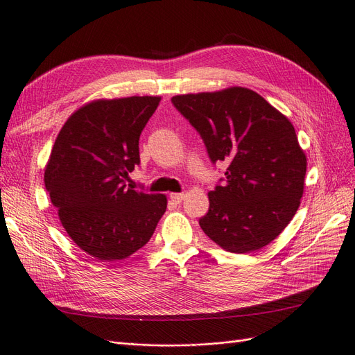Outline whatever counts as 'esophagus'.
I'll list each match as a JSON object with an SVG mask.
<instances>
[{"instance_id": "1", "label": "esophagus", "mask_w": 355, "mask_h": 355, "mask_svg": "<svg viewBox=\"0 0 355 355\" xmlns=\"http://www.w3.org/2000/svg\"><path fill=\"white\" fill-rule=\"evenodd\" d=\"M169 199H171V202H174L175 205H178V203L182 202V199H184V194H182V193H171Z\"/></svg>"}]
</instances>
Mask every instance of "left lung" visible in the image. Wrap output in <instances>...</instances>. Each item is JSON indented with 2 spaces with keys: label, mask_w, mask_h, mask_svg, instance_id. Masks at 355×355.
Here are the masks:
<instances>
[{
  "label": "left lung",
  "mask_w": 355,
  "mask_h": 355,
  "mask_svg": "<svg viewBox=\"0 0 355 355\" xmlns=\"http://www.w3.org/2000/svg\"><path fill=\"white\" fill-rule=\"evenodd\" d=\"M171 102L200 135L212 164H228L199 219L203 232L231 253L268 245L294 218L304 189L307 159L290 120L245 87Z\"/></svg>",
  "instance_id": "obj_1"
}]
</instances>
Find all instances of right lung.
<instances>
[{
  "instance_id": "obj_1",
  "label": "right lung",
  "mask_w": 355,
  "mask_h": 355,
  "mask_svg": "<svg viewBox=\"0 0 355 355\" xmlns=\"http://www.w3.org/2000/svg\"><path fill=\"white\" fill-rule=\"evenodd\" d=\"M159 101H94L58 133L45 168V189L64 230L92 257L112 261L136 253L166 211L164 194L125 184L140 164L139 139Z\"/></svg>"
}]
</instances>
